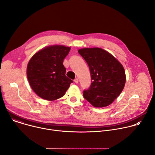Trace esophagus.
I'll use <instances>...</instances> for the list:
<instances>
[{
  "label": "esophagus",
  "mask_w": 155,
  "mask_h": 155,
  "mask_svg": "<svg viewBox=\"0 0 155 155\" xmlns=\"http://www.w3.org/2000/svg\"><path fill=\"white\" fill-rule=\"evenodd\" d=\"M74 82L75 83H78V79L77 78H75V80H74Z\"/></svg>",
  "instance_id": "obj_1"
}]
</instances>
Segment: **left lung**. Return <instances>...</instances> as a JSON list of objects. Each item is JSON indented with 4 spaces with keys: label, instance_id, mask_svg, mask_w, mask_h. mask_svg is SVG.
Wrapping results in <instances>:
<instances>
[{
    "label": "left lung",
    "instance_id": "8db88e82",
    "mask_svg": "<svg viewBox=\"0 0 155 155\" xmlns=\"http://www.w3.org/2000/svg\"><path fill=\"white\" fill-rule=\"evenodd\" d=\"M89 66L91 80L84 97L94 107H105L121 94L126 83L125 71L121 63L112 54L100 48L78 50Z\"/></svg>",
    "mask_w": 155,
    "mask_h": 155
}]
</instances>
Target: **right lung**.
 I'll return each mask as SVG.
<instances>
[{"mask_svg":"<svg viewBox=\"0 0 155 155\" xmlns=\"http://www.w3.org/2000/svg\"><path fill=\"white\" fill-rule=\"evenodd\" d=\"M71 47L61 45L47 46L35 53L27 66V77L34 93L43 99L62 97L73 81L65 76L63 65Z\"/></svg>","mask_w":155,"mask_h":155,"instance_id":"1","label":"right lung"}]
</instances>
